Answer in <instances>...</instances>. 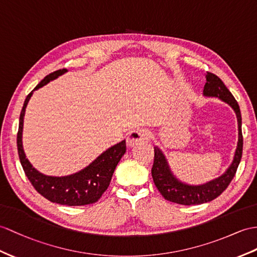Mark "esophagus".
<instances>
[{"label":"esophagus","mask_w":257,"mask_h":257,"mask_svg":"<svg viewBox=\"0 0 257 257\" xmlns=\"http://www.w3.org/2000/svg\"><path fill=\"white\" fill-rule=\"evenodd\" d=\"M150 139H152V133H150L147 128H141L133 131V132H131L128 134L126 144L127 146L133 147L139 145V144L149 142Z\"/></svg>","instance_id":"34e87169"}]
</instances>
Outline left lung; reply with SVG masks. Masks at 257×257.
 Wrapping results in <instances>:
<instances>
[{
    "mask_svg": "<svg viewBox=\"0 0 257 257\" xmlns=\"http://www.w3.org/2000/svg\"><path fill=\"white\" fill-rule=\"evenodd\" d=\"M206 84L203 90L205 97L218 98L221 101L230 105L236 115L237 121V143L234 152L232 162L221 176L212 179L208 182L203 184H189L178 179L174 176L168 159L166 158L162 150L155 146V159L152 169V176L154 183L158 191L161 193L167 201L177 203L181 205H198L203 203H208L212 199L218 197L227 189L228 185L232 181L236 169L242 157L243 149V137H242V117L239 104L232 96V93L222 83V80L216 75L207 73L205 75Z\"/></svg>",
    "mask_w": 257,
    "mask_h": 257,
    "instance_id": "8db88e82",
    "label": "left lung"
}]
</instances>
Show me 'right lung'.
<instances>
[{"instance_id": "1", "label": "right lung", "mask_w": 257, "mask_h": 257, "mask_svg": "<svg viewBox=\"0 0 257 257\" xmlns=\"http://www.w3.org/2000/svg\"><path fill=\"white\" fill-rule=\"evenodd\" d=\"M67 72L66 68L47 75L25 99L17 133V149L22 167L36 191L48 201L66 206H84L96 203L108 189L118 161L126 152L125 140L111 146L81 170L63 177L47 176L30 164L23 147L24 117L27 104L35 90Z\"/></svg>"}]
</instances>
